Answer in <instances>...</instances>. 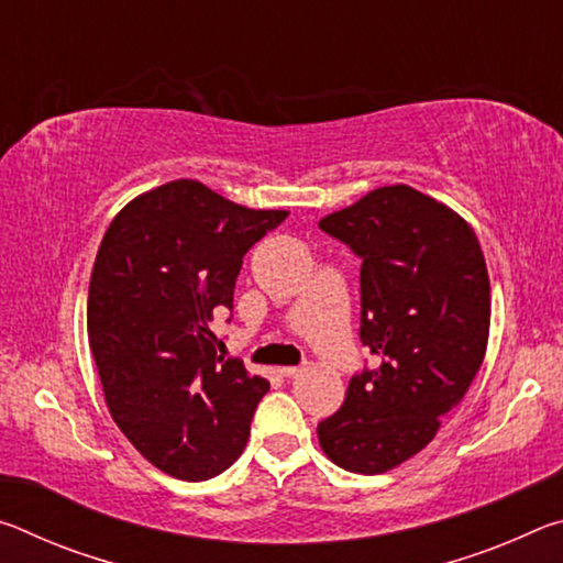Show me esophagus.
<instances>
[{
  "mask_svg": "<svg viewBox=\"0 0 563 563\" xmlns=\"http://www.w3.org/2000/svg\"><path fill=\"white\" fill-rule=\"evenodd\" d=\"M300 373H302V367H290V365L288 367H280V375L283 377H298Z\"/></svg>",
  "mask_w": 563,
  "mask_h": 563,
  "instance_id": "1",
  "label": "esophagus"
}]
</instances>
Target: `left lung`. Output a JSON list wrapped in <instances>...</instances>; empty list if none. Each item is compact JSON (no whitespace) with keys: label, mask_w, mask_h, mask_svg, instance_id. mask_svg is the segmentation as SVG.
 Segmentation results:
<instances>
[{"label":"left lung","mask_w":563,"mask_h":563,"mask_svg":"<svg viewBox=\"0 0 563 563\" xmlns=\"http://www.w3.org/2000/svg\"><path fill=\"white\" fill-rule=\"evenodd\" d=\"M320 228L362 261L360 340L379 360L318 424L328 460L383 474L434 440L479 373L489 275L472 225L405 184L369 190Z\"/></svg>","instance_id":"left-lung-1"}]
</instances>
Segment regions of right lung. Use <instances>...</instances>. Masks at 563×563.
Wrapping results in <instances>:
<instances>
[{"mask_svg":"<svg viewBox=\"0 0 563 563\" xmlns=\"http://www.w3.org/2000/svg\"><path fill=\"white\" fill-rule=\"evenodd\" d=\"M288 211H253L178 178L126 203L89 283V347L126 440L176 479L203 482L245 450L268 379L218 355L243 255Z\"/></svg>","mask_w":563,"mask_h":563,"instance_id":"obj_1","label":"right lung"}]
</instances>
